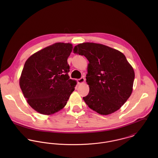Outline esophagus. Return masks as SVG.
Here are the masks:
<instances>
[{"mask_svg":"<svg viewBox=\"0 0 158 158\" xmlns=\"http://www.w3.org/2000/svg\"><path fill=\"white\" fill-rule=\"evenodd\" d=\"M85 78H84L83 77H81V78L78 79V80H77L78 83L79 85H80V84H83V83L85 82Z\"/></svg>","mask_w":158,"mask_h":158,"instance_id":"obj_1","label":"esophagus"}]
</instances>
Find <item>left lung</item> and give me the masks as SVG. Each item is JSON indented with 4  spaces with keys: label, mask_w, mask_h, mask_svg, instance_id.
<instances>
[{
    "label": "left lung",
    "mask_w": 158,
    "mask_h": 158,
    "mask_svg": "<svg viewBox=\"0 0 158 158\" xmlns=\"http://www.w3.org/2000/svg\"><path fill=\"white\" fill-rule=\"evenodd\" d=\"M73 51L89 62L86 77L89 92L83 97L87 105L101 115L118 110L132 94L135 77L125 56L107 45L93 43L78 44Z\"/></svg>",
    "instance_id": "obj_1"
}]
</instances>
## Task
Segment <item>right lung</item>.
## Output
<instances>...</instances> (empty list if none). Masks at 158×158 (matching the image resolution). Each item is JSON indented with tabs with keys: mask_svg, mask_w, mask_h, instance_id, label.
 <instances>
[{
	"mask_svg": "<svg viewBox=\"0 0 158 158\" xmlns=\"http://www.w3.org/2000/svg\"><path fill=\"white\" fill-rule=\"evenodd\" d=\"M72 48L70 43H56L25 61L19 86L27 102L36 112L47 115L58 112L75 90L77 81L68 74V58Z\"/></svg>",
	"mask_w": 158,
	"mask_h": 158,
	"instance_id": "obj_1",
	"label": "right lung"
}]
</instances>
